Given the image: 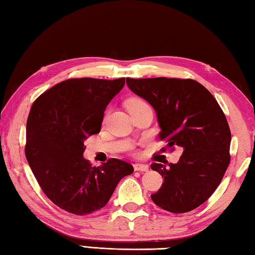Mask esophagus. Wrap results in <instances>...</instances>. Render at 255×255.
I'll use <instances>...</instances> for the list:
<instances>
[{"label": "esophagus", "mask_w": 255, "mask_h": 255, "mask_svg": "<svg viewBox=\"0 0 255 255\" xmlns=\"http://www.w3.org/2000/svg\"><path fill=\"white\" fill-rule=\"evenodd\" d=\"M133 167H134V171H140V172H147L149 170V165L144 163H134Z\"/></svg>", "instance_id": "obj_1"}]
</instances>
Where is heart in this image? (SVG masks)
Returning <instances> with one entry per match:
<instances>
[{"label": "heart", "instance_id": "1", "mask_svg": "<svg viewBox=\"0 0 255 255\" xmlns=\"http://www.w3.org/2000/svg\"><path fill=\"white\" fill-rule=\"evenodd\" d=\"M142 105H145V103L143 101L139 100V99H132L130 101H128L127 108H128V111H130V110H132V108H136V107L142 106Z\"/></svg>", "mask_w": 255, "mask_h": 255}]
</instances>
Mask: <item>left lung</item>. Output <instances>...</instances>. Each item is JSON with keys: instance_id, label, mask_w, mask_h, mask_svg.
<instances>
[{"instance_id": "8db88e82", "label": "left lung", "mask_w": 255, "mask_h": 255, "mask_svg": "<svg viewBox=\"0 0 255 255\" xmlns=\"http://www.w3.org/2000/svg\"><path fill=\"white\" fill-rule=\"evenodd\" d=\"M128 88L154 108L167 147L183 150L177 163H152L164 182L153 203L174 214L187 213L218 187L230 162L231 132L210 92L195 80L126 79Z\"/></svg>"}]
</instances>
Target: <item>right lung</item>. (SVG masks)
Segmentation results:
<instances>
[{
	"label": "right lung",
	"mask_w": 255,
	"mask_h": 255,
	"mask_svg": "<svg viewBox=\"0 0 255 255\" xmlns=\"http://www.w3.org/2000/svg\"><path fill=\"white\" fill-rule=\"evenodd\" d=\"M125 78L70 79L32 104L26 126V159L46 196L68 213L84 216L108 203L118 182L133 166L110 159L92 166L84 141L99 133L106 106L122 91Z\"/></svg>",
	"instance_id": "1"
}]
</instances>
